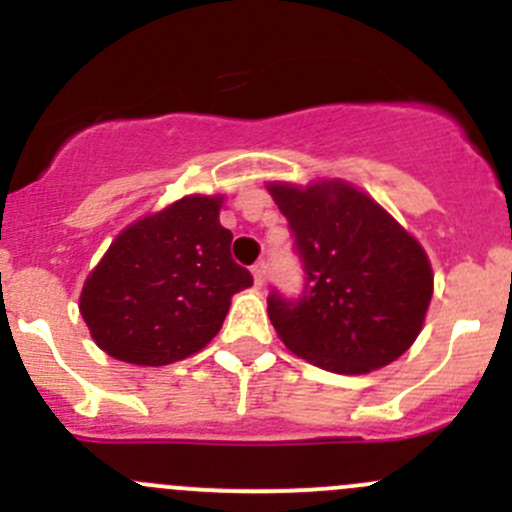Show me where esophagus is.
Returning <instances> with one entry per match:
<instances>
[{
    "mask_svg": "<svg viewBox=\"0 0 512 512\" xmlns=\"http://www.w3.org/2000/svg\"><path fill=\"white\" fill-rule=\"evenodd\" d=\"M252 277H255L257 287L265 285V280H267V262L265 260H260V262H255V265H252Z\"/></svg>",
    "mask_w": 512,
    "mask_h": 512,
    "instance_id": "1",
    "label": "esophagus"
}]
</instances>
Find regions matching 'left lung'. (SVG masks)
I'll list each match as a JSON object with an SVG mask.
<instances>
[{
  "label": "left lung",
  "instance_id": "obj_1",
  "mask_svg": "<svg viewBox=\"0 0 512 512\" xmlns=\"http://www.w3.org/2000/svg\"><path fill=\"white\" fill-rule=\"evenodd\" d=\"M304 285L272 289L267 314L289 352L319 369L366 374L414 344L433 294L426 252L384 208L344 183L270 185Z\"/></svg>",
  "mask_w": 512,
  "mask_h": 512
}]
</instances>
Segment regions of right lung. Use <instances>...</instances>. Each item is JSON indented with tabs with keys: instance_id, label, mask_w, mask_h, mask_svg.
Masks as SVG:
<instances>
[{
	"instance_id": "add662e5",
	"label": "right lung",
	"mask_w": 512,
	"mask_h": 512,
	"mask_svg": "<svg viewBox=\"0 0 512 512\" xmlns=\"http://www.w3.org/2000/svg\"><path fill=\"white\" fill-rule=\"evenodd\" d=\"M218 215L220 198L190 195L111 242L81 292V314L103 352L163 366L220 332L230 297L252 275L232 260V232Z\"/></svg>"
}]
</instances>
